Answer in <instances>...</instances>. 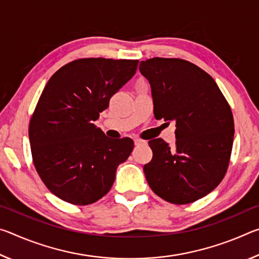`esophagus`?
Wrapping results in <instances>:
<instances>
[{
	"label": "esophagus",
	"mask_w": 259,
	"mask_h": 259,
	"mask_svg": "<svg viewBox=\"0 0 259 259\" xmlns=\"http://www.w3.org/2000/svg\"><path fill=\"white\" fill-rule=\"evenodd\" d=\"M146 140H143V139H139V138H136L135 139V145H137V146H139V145H146Z\"/></svg>",
	"instance_id": "obj_1"
}]
</instances>
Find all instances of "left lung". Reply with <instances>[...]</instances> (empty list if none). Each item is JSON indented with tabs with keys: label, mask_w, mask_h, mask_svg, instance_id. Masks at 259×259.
<instances>
[{
	"label": "left lung",
	"mask_w": 259,
	"mask_h": 259,
	"mask_svg": "<svg viewBox=\"0 0 259 259\" xmlns=\"http://www.w3.org/2000/svg\"><path fill=\"white\" fill-rule=\"evenodd\" d=\"M151 84L155 119L175 121L176 143L148 142L153 151L144 172L152 191L175 204L203 198L223 181L234 137L231 107L213 78L179 58L140 61Z\"/></svg>",
	"instance_id": "1"
}]
</instances>
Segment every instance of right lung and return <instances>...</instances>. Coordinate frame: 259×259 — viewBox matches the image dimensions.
Masks as SVG:
<instances>
[{"mask_svg":"<svg viewBox=\"0 0 259 259\" xmlns=\"http://www.w3.org/2000/svg\"><path fill=\"white\" fill-rule=\"evenodd\" d=\"M138 60L82 58L48 81L29 121L28 136L38 176L68 203H94L111 190L134 140L109 139L95 125L99 113L137 71Z\"/></svg>","mask_w":259,"mask_h":259,"instance_id":"add662e5","label":"right lung"}]
</instances>
